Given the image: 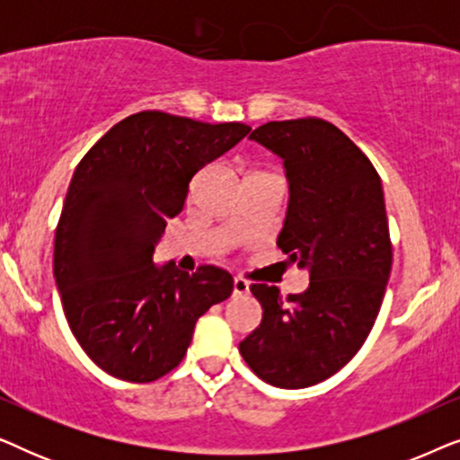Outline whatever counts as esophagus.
<instances>
[{
  "label": "esophagus",
  "mask_w": 460,
  "mask_h": 460,
  "mask_svg": "<svg viewBox=\"0 0 460 460\" xmlns=\"http://www.w3.org/2000/svg\"><path fill=\"white\" fill-rule=\"evenodd\" d=\"M232 288H234V295H247L249 293V282L241 279V276H234V280H232Z\"/></svg>",
  "instance_id": "1"
}]
</instances>
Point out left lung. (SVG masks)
<instances>
[{"label": "left lung", "mask_w": 460, "mask_h": 460, "mask_svg": "<svg viewBox=\"0 0 460 460\" xmlns=\"http://www.w3.org/2000/svg\"><path fill=\"white\" fill-rule=\"evenodd\" d=\"M249 137L282 159L288 205L276 244L310 287L285 301L276 287L251 285L263 316L238 349L270 385L310 387L356 356L379 314L392 272L381 178L323 119L270 121Z\"/></svg>", "instance_id": "obj_1"}]
</instances>
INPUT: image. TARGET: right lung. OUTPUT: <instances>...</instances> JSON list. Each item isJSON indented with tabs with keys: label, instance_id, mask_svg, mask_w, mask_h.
Here are the masks:
<instances>
[{
	"label": "right lung",
	"instance_id": "add662e5",
	"mask_svg": "<svg viewBox=\"0 0 460 460\" xmlns=\"http://www.w3.org/2000/svg\"><path fill=\"white\" fill-rule=\"evenodd\" d=\"M244 123H200L144 111L106 131L75 169L54 243V276L66 323L92 362L148 383L184 358L197 320L228 299L232 276L203 266H156L167 219L184 209L188 184L234 148Z\"/></svg>",
	"mask_w": 460,
	"mask_h": 460
}]
</instances>
